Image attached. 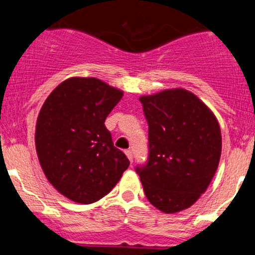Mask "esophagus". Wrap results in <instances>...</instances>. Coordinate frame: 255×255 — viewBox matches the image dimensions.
Segmentation results:
<instances>
[{
  "instance_id": "esophagus-1",
  "label": "esophagus",
  "mask_w": 255,
  "mask_h": 255,
  "mask_svg": "<svg viewBox=\"0 0 255 255\" xmlns=\"http://www.w3.org/2000/svg\"><path fill=\"white\" fill-rule=\"evenodd\" d=\"M126 155H127V157H128V159H129V161L132 162V161H133V155H132V151H130V150H127V151H126Z\"/></svg>"
}]
</instances>
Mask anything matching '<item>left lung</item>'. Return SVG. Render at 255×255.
<instances>
[{
    "label": "left lung",
    "instance_id": "left-lung-1",
    "mask_svg": "<svg viewBox=\"0 0 255 255\" xmlns=\"http://www.w3.org/2000/svg\"><path fill=\"white\" fill-rule=\"evenodd\" d=\"M148 123V157L137 165L144 194L165 213L190 207L219 166L221 130L212 112L183 89L139 98Z\"/></svg>",
    "mask_w": 255,
    "mask_h": 255
}]
</instances>
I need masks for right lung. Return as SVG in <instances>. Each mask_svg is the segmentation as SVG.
I'll use <instances>...</instances> for the list:
<instances>
[{"mask_svg": "<svg viewBox=\"0 0 255 255\" xmlns=\"http://www.w3.org/2000/svg\"><path fill=\"white\" fill-rule=\"evenodd\" d=\"M123 93L95 77H72L54 89L36 121L35 146L45 176L71 201L107 196L129 166L104 122Z\"/></svg>", "mask_w": 255, "mask_h": 255, "instance_id": "right-lung-1", "label": "right lung"}]
</instances>
